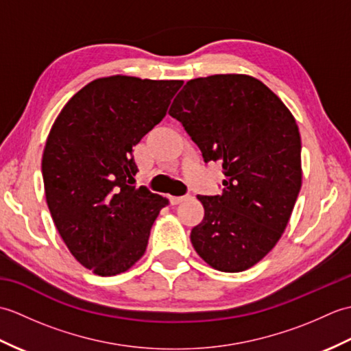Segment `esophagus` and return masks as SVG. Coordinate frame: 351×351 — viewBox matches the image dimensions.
Segmentation results:
<instances>
[{"label": "esophagus", "mask_w": 351, "mask_h": 351, "mask_svg": "<svg viewBox=\"0 0 351 351\" xmlns=\"http://www.w3.org/2000/svg\"><path fill=\"white\" fill-rule=\"evenodd\" d=\"M190 196H171L170 197V202H171V205H178V204H181V202H184V200H187Z\"/></svg>", "instance_id": "obj_1"}]
</instances>
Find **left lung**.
Masks as SVG:
<instances>
[{
  "label": "left lung",
  "mask_w": 351,
  "mask_h": 351,
  "mask_svg": "<svg viewBox=\"0 0 351 351\" xmlns=\"http://www.w3.org/2000/svg\"><path fill=\"white\" fill-rule=\"evenodd\" d=\"M169 114L202 151L220 161L223 193L197 196L205 217L191 229L197 255L237 273L279 241L302 187V140L294 116L259 80L221 73L187 81Z\"/></svg>",
  "instance_id": "8db88e82"
}]
</instances>
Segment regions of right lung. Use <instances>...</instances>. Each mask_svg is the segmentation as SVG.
<instances>
[{"instance_id": "right-lung-1", "label": "right lung", "mask_w": 351, "mask_h": 351, "mask_svg": "<svg viewBox=\"0 0 351 351\" xmlns=\"http://www.w3.org/2000/svg\"><path fill=\"white\" fill-rule=\"evenodd\" d=\"M178 80H93L57 116L45 145V196L78 263L116 276L143 256L166 197L136 187L134 146L162 121Z\"/></svg>"}]
</instances>
